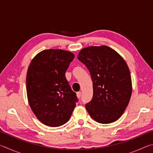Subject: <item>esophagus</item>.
I'll use <instances>...</instances> for the list:
<instances>
[{
	"label": "esophagus",
	"mask_w": 153,
	"mask_h": 153,
	"mask_svg": "<svg viewBox=\"0 0 153 153\" xmlns=\"http://www.w3.org/2000/svg\"><path fill=\"white\" fill-rule=\"evenodd\" d=\"M82 97V92H77V97L78 98H80Z\"/></svg>",
	"instance_id": "1"
}]
</instances>
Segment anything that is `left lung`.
Here are the masks:
<instances>
[{"mask_svg": "<svg viewBox=\"0 0 153 153\" xmlns=\"http://www.w3.org/2000/svg\"><path fill=\"white\" fill-rule=\"evenodd\" d=\"M77 59L89 70L93 83V97L86 105L90 117L100 123L117 120L126 110L132 90L126 61L107 46L83 48Z\"/></svg>", "mask_w": 153, "mask_h": 153, "instance_id": "8db88e82", "label": "left lung"}]
</instances>
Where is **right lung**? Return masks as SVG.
<instances>
[{"mask_svg": "<svg viewBox=\"0 0 153 153\" xmlns=\"http://www.w3.org/2000/svg\"><path fill=\"white\" fill-rule=\"evenodd\" d=\"M74 58L71 52L48 49L38 53L28 67V102L36 117L46 126L59 127L67 123L78 100L65 77Z\"/></svg>", "mask_w": 153, "mask_h": 153, "instance_id": "right-lung-1", "label": "right lung"}]
</instances>
